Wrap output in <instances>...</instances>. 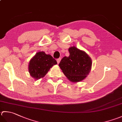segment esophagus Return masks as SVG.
<instances>
[{"label": "esophagus", "instance_id": "1", "mask_svg": "<svg viewBox=\"0 0 122 122\" xmlns=\"http://www.w3.org/2000/svg\"><path fill=\"white\" fill-rule=\"evenodd\" d=\"M61 58H59V59H58L56 60V61H57V62H58V64H59V63H60V61H61Z\"/></svg>", "mask_w": 122, "mask_h": 122}]
</instances>
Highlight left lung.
Masks as SVG:
<instances>
[{
    "instance_id": "8db88e82",
    "label": "left lung",
    "mask_w": 122,
    "mask_h": 122,
    "mask_svg": "<svg viewBox=\"0 0 122 122\" xmlns=\"http://www.w3.org/2000/svg\"><path fill=\"white\" fill-rule=\"evenodd\" d=\"M70 55L62 59L59 66L68 79L79 82L87 77L91 70L92 61L85 51L75 46L69 48Z\"/></svg>"
}]
</instances>
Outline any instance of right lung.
Wrapping results in <instances>:
<instances>
[{
    "label": "right lung",
    "mask_w": 122,
    "mask_h": 122,
    "mask_svg": "<svg viewBox=\"0 0 122 122\" xmlns=\"http://www.w3.org/2000/svg\"><path fill=\"white\" fill-rule=\"evenodd\" d=\"M56 64V61L51 55L43 51L39 52L30 60L28 71L31 77L38 80L43 78L50 68Z\"/></svg>",
    "instance_id": "1"
}]
</instances>
